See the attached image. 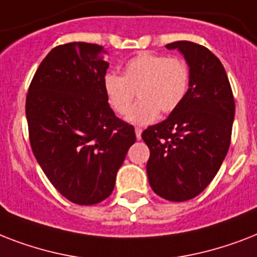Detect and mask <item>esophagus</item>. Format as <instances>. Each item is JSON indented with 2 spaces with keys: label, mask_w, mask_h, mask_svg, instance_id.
I'll list each match as a JSON object with an SVG mask.
<instances>
[{
  "label": "esophagus",
  "mask_w": 257,
  "mask_h": 257,
  "mask_svg": "<svg viewBox=\"0 0 257 257\" xmlns=\"http://www.w3.org/2000/svg\"><path fill=\"white\" fill-rule=\"evenodd\" d=\"M135 132H136L137 140H140V139H141V133H143V129H141V128H136V129H135Z\"/></svg>",
  "instance_id": "34e87169"
}]
</instances>
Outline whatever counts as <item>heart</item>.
I'll return each mask as SVG.
<instances>
[{
	"instance_id": "obj_1",
	"label": "heart",
	"mask_w": 257,
	"mask_h": 257,
	"mask_svg": "<svg viewBox=\"0 0 257 257\" xmlns=\"http://www.w3.org/2000/svg\"><path fill=\"white\" fill-rule=\"evenodd\" d=\"M191 72L187 62L152 52H141L129 60L122 76L108 73L102 88L109 106L117 114L128 112L137 91L141 101L126 114V121L148 125L163 113L183 104L189 90Z\"/></svg>"
}]
</instances>
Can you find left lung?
<instances>
[{
    "instance_id": "left-lung-1",
    "label": "left lung",
    "mask_w": 257,
    "mask_h": 257,
    "mask_svg": "<svg viewBox=\"0 0 257 257\" xmlns=\"http://www.w3.org/2000/svg\"><path fill=\"white\" fill-rule=\"evenodd\" d=\"M183 54L191 72L185 100L168 118L141 137L151 156V188L169 201H187L208 187L227 156L235 100L221 62L205 46L176 41L165 46Z\"/></svg>"
}]
</instances>
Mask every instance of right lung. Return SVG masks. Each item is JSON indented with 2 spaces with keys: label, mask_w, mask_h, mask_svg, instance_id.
Returning <instances> with one entry per match:
<instances>
[{
  "label": "right lung",
  "mask_w": 257,
  "mask_h": 257,
  "mask_svg": "<svg viewBox=\"0 0 257 257\" xmlns=\"http://www.w3.org/2000/svg\"><path fill=\"white\" fill-rule=\"evenodd\" d=\"M96 44L70 42L49 52L26 96L30 145L64 197L93 205L110 196L117 171L136 141L105 97L109 62Z\"/></svg>",
  "instance_id": "right-lung-1"
}]
</instances>
